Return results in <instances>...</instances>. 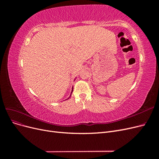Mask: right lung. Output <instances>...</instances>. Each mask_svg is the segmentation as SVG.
<instances>
[{"label": "right lung", "mask_w": 159, "mask_h": 159, "mask_svg": "<svg viewBox=\"0 0 159 159\" xmlns=\"http://www.w3.org/2000/svg\"><path fill=\"white\" fill-rule=\"evenodd\" d=\"M75 79H76V78H75V80H74V81H75ZM72 92H73V88H72V89H71V93H70V97H69V98H68V99H69V98H70V97H71V93H72Z\"/></svg>", "instance_id": "obj_1"}]
</instances>
